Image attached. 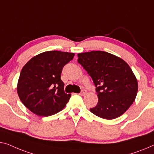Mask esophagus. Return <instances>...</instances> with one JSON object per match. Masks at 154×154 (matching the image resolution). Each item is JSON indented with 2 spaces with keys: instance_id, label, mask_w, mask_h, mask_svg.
Instances as JSON below:
<instances>
[{
  "instance_id": "obj_1",
  "label": "esophagus",
  "mask_w": 154,
  "mask_h": 154,
  "mask_svg": "<svg viewBox=\"0 0 154 154\" xmlns=\"http://www.w3.org/2000/svg\"><path fill=\"white\" fill-rule=\"evenodd\" d=\"M86 91L84 90H84H82V91H81V93H80L79 94H80V95H85V94H86Z\"/></svg>"
}]
</instances>
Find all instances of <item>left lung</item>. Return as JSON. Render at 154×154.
<instances>
[{
	"instance_id": "left-lung-1",
	"label": "left lung",
	"mask_w": 154,
	"mask_h": 154,
	"mask_svg": "<svg viewBox=\"0 0 154 154\" xmlns=\"http://www.w3.org/2000/svg\"><path fill=\"white\" fill-rule=\"evenodd\" d=\"M78 62L96 86L98 103L90 111L100 118L113 120L121 116L134 103L137 81L128 63L104 51L79 53Z\"/></svg>"
}]
</instances>
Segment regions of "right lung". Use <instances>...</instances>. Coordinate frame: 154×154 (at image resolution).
I'll list each match as a JSON object with an SVG mask.
<instances>
[{
    "label": "right lung",
    "instance_id": "right-lung-1",
    "mask_svg": "<svg viewBox=\"0 0 154 154\" xmlns=\"http://www.w3.org/2000/svg\"><path fill=\"white\" fill-rule=\"evenodd\" d=\"M75 53L47 51L32 57L22 68L17 84L21 102L39 116L59 113L66 106L71 95L63 91L61 79L63 66Z\"/></svg>",
    "mask_w": 154,
    "mask_h": 154
}]
</instances>
